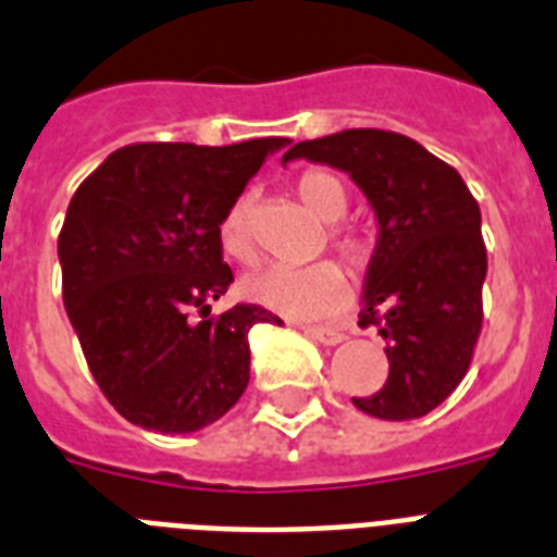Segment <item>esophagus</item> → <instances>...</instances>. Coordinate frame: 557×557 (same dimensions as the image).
I'll return each mask as SVG.
<instances>
[{
	"label": "esophagus",
	"mask_w": 557,
	"mask_h": 557,
	"mask_svg": "<svg viewBox=\"0 0 557 557\" xmlns=\"http://www.w3.org/2000/svg\"><path fill=\"white\" fill-rule=\"evenodd\" d=\"M302 332L309 334L311 341L323 343V346H337V343H343V332H337L332 325H302Z\"/></svg>",
	"instance_id": "1"
}]
</instances>
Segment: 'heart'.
Wrapping results in <instances>:
<instances>
[{
    "mask_svg": "<svg viewBox=\"0 0 557 557\" xmlns=\"http://www.w3.org/2000/svg\"><path fill=\"white\" fill-rule=\"evenodd\" d=\"M294 191L311 214L323 223H337L349 208V191L341 176L329 171H306L297 180ZM334 248L349 260L355 269H363L372 257V237L363 232H332ZM220 248L228 260L251 263L257 257L255 228H251V206L237 200L225 211L220 223ZM239 294L248 302H257L283 318L309 320L332 314L346 297V274L337 263H314L306 269H286V265H265L239 280Z\"/></svg>",
    "mask_w": 557,
    "mask_h": 557,
    "instance_id": "b5f03b06",
    "label": "heart"
}]
</instances>
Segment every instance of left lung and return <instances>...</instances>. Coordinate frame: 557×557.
<instances>
[{
  "mask_svg": "<svg viewBox=\"0 0 557 557\" xmlns=\"http://www.w3.org/2000/svg\"><path fill=\"white\" fill-rule=\"evenodd\" d=\"M292 160L346 171L377 220L360 325H377L386 341L388 377L381 392L351 400L381 420L423 418L463 381L481 334V208L458 171L395 131L297 143L283 165Z\"/></svg>",
  "mask_w": 557,
  "mask_h": 557,
  "instance_id": "obj_1",
  "label": "left lung"
}]
</instances>
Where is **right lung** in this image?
I'll return each mask as SVG.
<instances>
[{
  "label": "right lung",
  "instance_id": "right-lung-1",
  "mask_svg": "<svg viewBox=\"0 0 557 557\" xmlns=\"http://www.w3.org/2000/svg\"><path fill=\"white\" fill-rule=\"evenodd\" d=\"M286 143L125 146L76 188L59 234L62 300L94 381L134 426L188 435L223 418L248 386L251 325L283 323L246 302L208 311L234 283L225 211Z\"/></svg>",
  "mask_w": 557,
  "mask_h": 557
}]
</instances>
